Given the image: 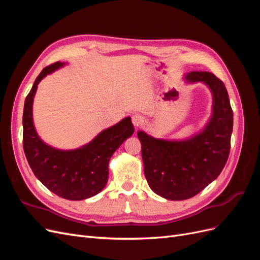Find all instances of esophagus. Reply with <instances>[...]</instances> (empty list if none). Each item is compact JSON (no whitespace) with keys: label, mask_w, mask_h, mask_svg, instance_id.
I'll use <instances>...</instances> for the list:
<instances>
[{"label":"esophagus","mask_w":260,"mask_h":260,"mask_svg":"<svg viewBox=\"0 0 260 260\" xmlns=\"http://www.w3.org/2000/svg\"><path fill=\"white\" fill-rule=\"evenodd\" d=\"M142 122H143L142 116H140V115H133L132 116V123H133V125H135V127H140V125L142 124Z\"/></svg>","instance_id":"esophagus-1"}]
</instances>
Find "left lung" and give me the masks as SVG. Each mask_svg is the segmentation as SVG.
Wrapping results in <instances>:
<instances>
[{"instance_id": "left-lung-1", "label": "left lung", "mask_w": 260, "mask_h": 260, "mask_svg": "<svg viewBox=\"0 0 260 260\" xmlns=\"http://www.w3.org/2000/svg\"><path fill=\"white\" fill-rule=\"evenodd\" d=\"M185 79L205 83L211 91L212 115L204 130L182 141L138 132L147 183L156 194L171 201L191 199L217 179L231 147L233 112L224 83L207 72H191Z\"/></svg>"}]
</instances>
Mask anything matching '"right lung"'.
I'll return each instance as SVG.
<instances>
[{
    "label": "right lung",
    "mask_w": 260,
    "mask_h": 260,
    "mask_svg": "<svg viewBox=\"0 0 260 260\" xmlns=\"http://www.w3.org/2000/svg\"><path fill=\"white\" fill-rule=\"evenodd\" d=\"M56 61L37 77L25 101L22 115L23 151L35 176L51 192L62 199L82 201L96 195L108 180V162L116 149L130 138L135 128L127 117L102 131L90 143L73 151L56 149L39 138L32 119L34 98L43 78L62 67Z\"/></svg>",
    "instance_id": "1"
}]
</instances>
